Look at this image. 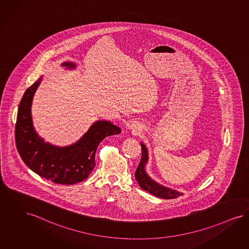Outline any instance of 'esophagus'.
Wrapping results in <instances>:
<instances>
[{"instance_id": "esophagus-1", "label": "esophagus", "mask_w": 249, "mask_h": 249, "mask_svg": "<svg viewBox=\"0 0 249 249\" xmlns=\"http://www.w3.org/2000/svg\"><path fill=\"white\" fill-rule=\"evenodd\" d=\"M128 128L130 130H132L133 133H136V134H138V133L141 131V127L138 124H137L136 123H132L131 124H129Z\"/></svg>"}]
</instances>
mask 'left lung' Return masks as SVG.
Returning <instances> with one entry per match:
<instances>
[{
    "instance_id": "1",
    "label": "left lung",
    "mask_w": 249,
    "mask_h": 249,
    "mask_svg": "<svg viewBox=\"0 0 249 249\" xmlns=\"http://www.w3.org/2000/svg\"><path fill=\"white\" fill-rule=\"evenodd\" d=\"M141 148H142V156H141V160L138 164V168L136 170V179L138 181L139 186L143 189L146 190L148 193L154 195L158 197L165 198V199H172V198H176L183 195L176 190L171 189L165 187L161 184H158L154 180H152L148 175H147L145 171V167L147 164V160H148V153L146 146L141 143Z\"/></svg>"
}]
</instances>
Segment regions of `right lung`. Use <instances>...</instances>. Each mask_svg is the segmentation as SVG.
I'll return each instance as SVG.
<instances>
[{
    "mask_svg": "<svg viewBox=\"0 0 249 249\" xmlns=\"http://www.w3.org/2000/svg\"><path fill=\"white\" fill-rule=\"evenodd\" d=\"M68 69L74 63L62 64ZM41 81L39 77L30 86L19 103L16 124V145L19 155L29 169L55 184H74L89 177L95 167L98 146L106 137L121 133L120 127L108 121L94 123L76 143L68 147H56L37 136L32 124L31 103Z\"/></svg>",
    "mask_w": 249,
    "mask_h": 249,
    "instance_id": "right-lung-1",
    "label": "right lung"
}]
</instances>
